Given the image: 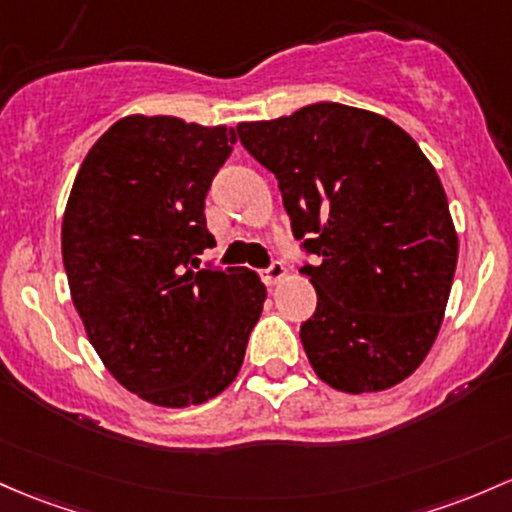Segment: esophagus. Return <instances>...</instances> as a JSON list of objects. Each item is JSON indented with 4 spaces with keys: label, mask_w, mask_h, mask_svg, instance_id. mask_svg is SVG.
<instances>
[{
    "label": "esophagus",
    "mask_w": 512,
    "mask_h": 512,
    "mask_svg": "<svg viewBox=\"0 0 512 512\" xmlns=\"http://www.w3.org/2000/svg\"><path fill=\"white\" fill-rule=\"evenodd\" d=\"M286 274V269L282 262H272L265 272H262V282H265L267 286H274L277 282H282V277Z\"/></svg>",
    "instance_id": "34e87169"
}]
</instances>
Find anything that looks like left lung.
Masks as SVG:
<instances>
[{
	"label": "left lung",
	"mask_w": 512,
	"mask_h": 512,
	"mask_svg": "<svg viewBox=\"0 0 512 512\" xmlns=\"http://www.w3.org/2000/svg\"><path fill=\"white\" fill-rule=\"evenodd\" d=\"M235 138L277 177L291 233L318 265L301 342L316 374L347 393L384 391L428 357L457 269L440 177L401 126L320 101Z\"/></svg>",
	"instance_id": "left-lung-1"
}]
</instances>
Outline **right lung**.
I'll use <instances>...</instances> for the list:
<instances>
[{
  "label": "right lung",
  "instance_id": "1",
  "mask_svg": "<svg viewBox=\"0 0 512 512\" xmlns=\"http://www.w3.org/2000/svg\"><path fill=\"white\" fill-rule=\"evenodd\" d=\"M235 133L174 116H126L84 157L63 218V262L87 338L114 379L184 408L243 364L267 299L245 267H201L216 245L206 194Z\"/></svg>",
  "mask_w": 512,
  "mask_h": 512
}]
</instances>
